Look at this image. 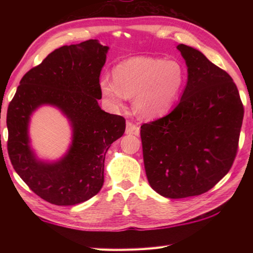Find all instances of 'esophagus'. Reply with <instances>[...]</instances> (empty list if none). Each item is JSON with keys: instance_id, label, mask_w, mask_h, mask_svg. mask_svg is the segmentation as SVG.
<instances>
[{"instance_id": "esophagus-1", "label": "esophagus", "mask_w": 253, "mask_h": 253, "mask_svg": "<svg viewBox=\"0 0 253 253\" xmlns=\"http://www.w3.org/2000/svg\"><path fill=\"white\" fill-rule=\"evenodd\" d=\"M125 132L127 133V135H139V132H140V128H139L137 125H135V124L131 122H127Z\"/></svg>"}]
</instances>
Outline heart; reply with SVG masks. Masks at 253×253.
I'll return each mask as SVG.
<instances>
[{"label": "heart", "instance_id": "1", "mask_svg": "<svg viewBox=\"0 0 253 253\" xmlns=\"http://www.w3.org/2000/svg\"><path fill=\"white\" fill-rule=\"evenodd\" d=\"M114 79L103 77L100 91L115 109L133 96V106L142 117L153 118L168 112L178 98L185 83L180 63L159 57L137 56L121 62L113 71Z\"/></svg>", "mask_w": 253, "mask_h": 253}]
</instances>
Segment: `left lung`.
Wrapping results in <instances>:
<instances>
[{"instance_id": "obj_1", "label": "left lung", "mask_w": 253, "mask_h": 253, "mask_svg": "<svg viewBox=\"0 0 253 253\" xmlns=\"http://www.w3.org/2000/svg\"><path fill=\"white\" fill-rule=\"evenodd\" d=\"M177 50L188 72L179 103L140 130L149 184L170 199L202 195L228 173L244 118L233 78L199 50L185 44Z\"/></svg>"}]
</instances>
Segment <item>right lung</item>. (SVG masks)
Segmentation results:
<instances>
[{"mask_svg":"<svg viewBox=\"0 0 253 253\" xmlns=\"http://www.w3.org/2000/svg\"><path fill=\"white\" fill-rule=\"evenodd\" d=\"M109 46L98 40L64 45L21 78L7 109V151L16 173L36 195L55 206L89 200L104 182V160L125 132V118L101 110L100 74ZM42 105L60 109L72 128V143L54 163L31 148L29 123Z\"/></svg>","mask_w":253,"mask_h":253,"instance_id":"obj_1","label":"right lung"}]
</instances>
